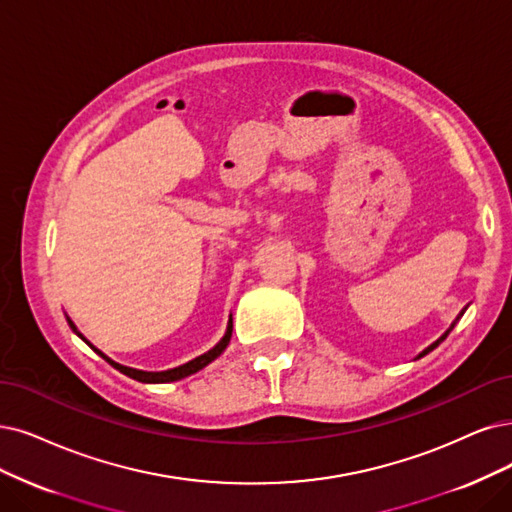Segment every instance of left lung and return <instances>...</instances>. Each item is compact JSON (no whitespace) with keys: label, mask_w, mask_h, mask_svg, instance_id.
<instances>
[{"label":"left lung","mask_w":512,"mask_h":512,"mask_svg":"<svg viewBox=\"0 0 512 512\" xmlns=\"http://www.w3.org/2000/svg\"><path fill=\"white\" fill-rule=\"evenodd\" d=\"M466 308H468V306H466ZM466 308H464V310H462V312H460V314H458V316H456V320H453V323H451V327H449V329H447V331H445V333H443V335H441V337H439V339H437V342H432V344H430V346H428V348H424V350H422V352H420V354H418V356H415V358H422V356H426V354H428V352H432V350H434V348H437V346H439V344H441V342H443V339H445V337H447V335H449V333H451V329H453V327H456V325H458V320H460V318H462V316H464V312H466Z\"/></svg>","instance_id":"left-lung-1"}]
</instances>
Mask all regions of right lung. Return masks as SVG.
<instances>
[{"instance_id": "obj_1", "label": "right lung", "mask_w": 512, "mask_h": 512, "mask_svg": "<svg viewBox=\"0 0 512 512\" xmlns=\"http://www.w3.org/2000/svg\"><path fill=\"white\" fill-rule=\"evenodd\" d=\"M67 323H69V327H71V331L78 335L80 339H84V342L97 352V354H101L105 361L111 365V367H116L120 373H124V375H128V377H132V380H137V382H143V384H166V382H177V380H183V377H187V375H192V373H198L200 369H204L208 363H213L215 358L227 348V344H230V339H232V329H234V323H232V316H230V320H227V329H225V335L219 339V344L217 346H213L211 350L208 352H204V354H200V356H196L194 361H189V363H185V365H179V367H175V369H166V371H141V369H132V367H126V365H120V363H116V361H111V358L107 356V354H103L99 348H94L88 339L78 331V327L73 325V320L67 316Z\"/></svg>"}]
</instances>
